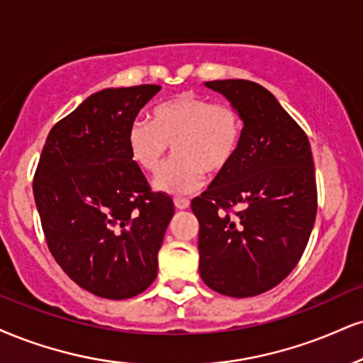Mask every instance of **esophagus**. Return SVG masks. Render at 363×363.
Returning <instances> with one entry per match:
<instances>
[{
	"instance_id": "1",
	"label": "esophagus",
	"mask_w": 363,
	"mask_h": 363,
	"mask_svg": "<svg viewBox=\"0 0 363 363\" xmlns=\"http://www.w3.org/2000/svg\"><path fill=\"white\" fill-rule=\"evenodd\" d=\"M174 204H176L177 209H187V208H189V199L176 198V199H174Z\"/></svg>"
}]
</instances>
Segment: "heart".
<instances>
[{"instance_id":"1","label":"heart","mask_w":363,"mask_h":363,"mask_svg":"<svg viewBox=\"0 0 363 363\" xmlns=\"http://www.w3.org/2000/svg\"><path fill=\"white\" fill-rule=\"evenodd\" d=\"M242 137L243 120L233 104L184 93L157 104L150 121H132L125 142L132 162L145 172H157L172 145L176 159L157 174L154 186L169 194H189L203 184L204 172L230 167Z\"/></svg>"}]
</instances>
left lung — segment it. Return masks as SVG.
I'll return each instance as SVG.
<instances>
[{
	"label": "left lung",
	"instance_id": "obj_1",
	"mask_svg": "<svg viewBox=\"0 0 363 363\" xmlns=\"http://www.w3.org/2000/svg\"><path fill=\"white\" fill-rule=\"evenodd\" d=\"M204 86L240 111L243 137L230 167L191 203L199 221V276L220 294L250 298L289 276L308 245L318 209L311 145L257 82ZM235 206L240 211L230 216Z\"/></svg>",
	"mask_w": 363,
	"mask_h": 363
}]
</instances>
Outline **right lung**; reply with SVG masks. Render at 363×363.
Returning <instances> with one entry per match:
<instances>
[{
  "label": "right lung",
  "mask_w": 363,
  "mask_h": 363,
  "mask_svg": "<svg viewBox=\"0 0 363 363\" xmlns=\"http://www.w3.org/2000/svg\"><path fill=\"white\" fill-rule=\"evenodd\" d=\"M159 91L142 84L91 94L54 125L35 172V204L50 253L99 298H133L157 277L174 203L152 193L125 135Z\"/></svg>",
  "instance_id": "right-lung-1"
}]
</instances>
